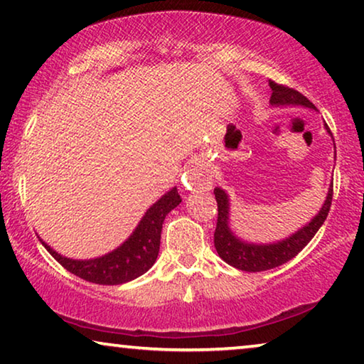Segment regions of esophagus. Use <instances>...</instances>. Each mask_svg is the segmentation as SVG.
Returning a JSON list of instances; mask_svg holds the SVG:
<instances>
[{
	"label": "esophagus",
	"mask_w": 364,
	"mask_h": 364,
	"mask_svg": "<svg viewBox=\"0 0 364 364\" xmlns=\"http://www.w3.org/2000/svg\"><path fill=\"white\" fill-rule=\"evenodd\" d=\"M186 178L189 183L198 188L209 189L212 186V171L209 170V166L205 165H196L194 168L188 171Z\"/></svg>",
	"instance_id": "1"
}]
</instances>
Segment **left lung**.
Returning a JSON list of instances; mask_svg holds the SVG:
<instances>
[{
	"mask_svg": "<svg viewBox=\"0 0 364 364\" xmlns=\"http://www.w3.org/2000/svg\"><path fill=\"white\" fill-rule=\"evenodd\" d=\"M269 85L270 89H272V97H270V103H272V105H298L316 109L313 102H309L306 97L299 94L298 90L287 87V85L277 84L275 80H269ZM326 129L328 134H331V129H328L327 124ZM213 194H215L218 207L217 228L215 233H213V245H215L218 256H220L227 264L233 265V267L240 270H245V272H262V270L275 269L279 267V265L288 262L314 238L317 230L322 227V223H324L328 215V210H331L333 183L331 184V188H328L324 205H322V209L313 220L308 225H304L303 228H299L296 233H293L291 236H288V238L277 241V243L272 245H255L236 238L228 227L230 200L227 193L220 188H215L213 189Z\"/></svg>",
	"mask_w": 364,
	"mask_h": 364,
	"instance_id": "obj_1",
	"label": "left lung"
}]
</instances>
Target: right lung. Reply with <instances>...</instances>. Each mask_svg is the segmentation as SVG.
I'll list each match as a JSON object with an SVG mask.
<instances>
[{
  "instance_id": "add662e5",
  "label": "right lung",
  "mask_w": 364,
  "mask_h": 364,
  "mask_svg": "<svg viewBox=\"0 0 364 364\" xmlns=\"http://www.w3.org/2000/svg\"><path fill=\"white\" fill-rule=\"evenodd\" d=\"M181 203L178 189L173 188L146 212L134 232L117 250L108 255L89 259V261H74V259L58 255L56 251L43 243L47 251L69 272L80 279L99 285H119L131 282L146 274L157 261L161 238V225L165 217Z\"/></svg>"
}]
</instances>
